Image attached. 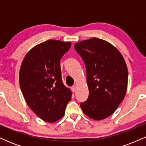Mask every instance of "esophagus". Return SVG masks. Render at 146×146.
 Segmentation results:
<instances>
[{
  "mask_svg": "<svg viewBox=\"0 0 146 146\" xmlns=\"http://www.w3.org/2000/svg\"><path fill=\"white\" fill-rule=\"evenodd\" d=\"M76 88H77V86H75V85H74V86H73L71 87L72 91H73V93H74V92H75V90H76Z\"/></svg>",
  "mask_w": 146,
  "mask_h": 146,
  "instance_id": "34e87169",
  "label": "esophagus"
}]
</instances>
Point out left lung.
<instances>
[{"instance_id": "8db88e82", "label": "left lung", "mask_w": 146, "mask_h": 146, "mask_svg": "<svg viewBox=\"0 0 146 146\" xmlns=\"http://www.w3.org/2000/svg\"><path fill=\"white\" fill-rule=\"evenodd\" d=\"M86 66L89 95L80 104L87 116L102 120L111 115L124 98L128 68L123 56L107 41L93 38L75 44Z\"/></svg>"}]
</instances>
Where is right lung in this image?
<instances>
[{
    "label": "right lung",
    "mask_w": 146,
    "mask_h": 146,
    "mask_svg": "<svg viewBox=\"0 0 146 146\" xmlns=\"http://www.w3.org/2000/svg\"><path fill=\"white\" fill-rule=\"evenodd\" d=\"M71 46L49 40L36 45L28 52L22 62L19 81L29 108L40 118L53 123L64 115L72 93L64 85L60 62Z\"/></svg>",
    "instance_id": "right-lung-1"
}]
</instances>
